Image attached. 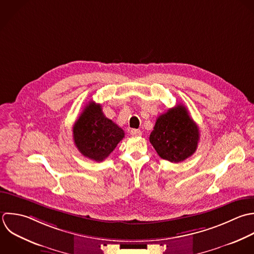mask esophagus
Wrapping results in <instances>:
<instances>
[{
    "mask_svg": "<svg viewBox=\"0 0 254 254\" xmlns=\"http://www.w3.org/2000/svg\"><path fill=\"white\" fill-rule=\"evenodd\" d=\"M130 134L133 135V136H139V135H141V130L133 128V129L130 130Z\"/></svg>",
    "mask_w": 254,
    "mask_h": 254,
    "instance_id": "obj_1",
    "label": "esophagus"
}]
</instances>
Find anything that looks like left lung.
Masks as SVG:
<instances>
[{
	"mask_svg": "<svg viewBox=\"0 0 254 254\" xmlns=\"http://www.w3.org/2000/svg\"><path fill=\"white\" fill-rule=\"evenodd\" d=\"M199 138V127L188 110L177 105L158 117L149 141L162 159L178 163L196 151Z\"/></svg>",
	"mask_w": 254,
	"mask_h": 254,
	"instance_id": "obj_1",
	"label": "left lung"
}]
</instances>
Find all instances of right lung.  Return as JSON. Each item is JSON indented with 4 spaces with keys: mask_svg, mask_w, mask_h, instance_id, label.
<instances>
[{
    "mask_svg": "<svg viewBox=\"0 0 254 254\" xmlns=\"http://www.w3.org/2000/svg\"><path fill=\"white\" fill-rule=\"evenodd\" d=\"M125 137V131L105 117L101 105L90 102L73 126V139L78 150L97 162L106 159Z\"/></svg>",
    "mask_w": 254,
    "mask_h": 254,
    "instance_id": "obj_1",
    "label": "right lung"
}]
</instances>
